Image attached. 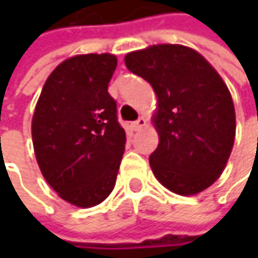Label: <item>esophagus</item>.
<instances>
[{"label":"esophagus","mask_w":258,"mask_h":258,"mask_svg":"<svg viewBox=\"0 0 258 258\" xmlns=\"http://www.w3.org/2000/svg\"><path fill=\"white\" fill-rule=\"evenodd\" d=\"M145 124H146V119H145V117H139L136 122L132 123V129H134V131H141Z\"/></svg>","instance_id":"34e87169"}]
</instances>
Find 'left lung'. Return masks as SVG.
I'll list each match as a JSON object with an SVG mask.
<instances>
[{
  "label": "left lung",
  "mask_w": 258,
  "mask_h": 258,
  "mask_svg": "<svg viewBox=\"0 0 258 258\" xmlns=\"http://www.w3.org/2000/svg\"><path fill=\"white\" fill-rule=\"evenodd\" d=\"M124 64L158 97L159 144L149 156L156 179L179 195L207 189L223 173L235 138V110L223 79L200 53L179 44L132 51Z\"/></svg>",
  "instance_id": "left-lung-1"
}]
</instances>
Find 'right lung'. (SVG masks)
<instances>
[{"label":"right lung","instance_id":"add662e5","mask_svg":"<svg viewBox=\"0 0 258 258\" xmlns=\"http://www.w3.org/2000/svg\"><path fill=\"white\" fill-rule=\"evenodd\" d=\"M113 54L64 60L45 80L31 135L37 162L64 201L89 208L113 191L126 144L116 100L107 92Z\"/></svg>","mask_w":258,"mask_h":258}]
</instances>
